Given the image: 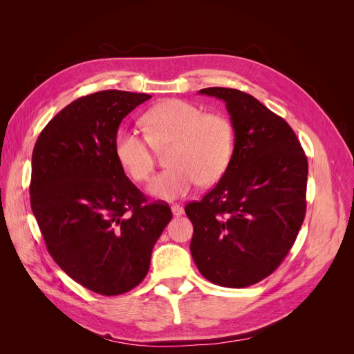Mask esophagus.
I'll use <instances>...</instances> for the list:
<instances>
[{
    "instance_id": "esophagus-1",
    "label": "esophagus",
    "mask_w": 354,
    "mask_h": 354,
    "mask_svg": "<svg viewBox=\"0 0 354 354\" xmlns=\"http://www.w3.org/2000/svg\"><path fill=\"white\" fill-rule=\"evenodd\" d=\"M171 211H173V216H174V217H180L181 214L185 212L183 207L178 205V203H174V205H171Z\"/></svg>"
}]
</instances>
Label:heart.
Wrapping results in <instances>:
<instances>
[{
  "label": "heart",
  "mask_w": 354,
  "mask_h": 354,
  "mask_svg": "<svg viewBox=\"0 0 354 354\" xmlns=\"http://www.w3.org/2000/svg\"><path fill=\"white\" fill-rule=\"evenodd\" d=\"M147 136L124 130L116 136L115 155L136 181H146L155 168V147L171 146L168 169L159 173L149 194L159 199H178L201 185L217 181L233 153V130L226 118L205 113L199 106L171 99L145 115Z\"/></svg>",
  "instance_id": "obj_1"
}]
</instances>
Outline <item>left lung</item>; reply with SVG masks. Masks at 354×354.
I'll use <instances>...</instances> for the list:
<instances>
[{
    "label": "left lung",
    "instance_id": "obj_1",
    "mask_svg": "<svg viewBox=\"0 0 354 354\" xmlns=\"http://www.w3.org/2000/svg\"><path fill=\"white\" fill-rule=\"evenodd\" d=\"M199 94L226 103L234 147L217 186L185 208L194 224L190 252L209 282L245 288L272 274L292 248L306 216L307 158L283 118L251 94Z\"/></svg>",
    "mask_w": 354,
    "mask_h": 354
}]
</instances>
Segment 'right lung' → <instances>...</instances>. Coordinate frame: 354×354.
Returning a JSON list of instances; mask_svg holds the SVG:
<instances>
[{
	"mask_svg": "<svg viewBox=\"0 0 354 354\" xmlns=\"http://www.w3.org/2000/svg\"><path fill=\"white\" fill-rule=\"evenodd\" d=\"M151 99L104 90L80 97L41 131L32 152L30 208L60 269L93 292L120 295L147 274L173 214L147 202L115 155L124 118Z\"/></svg>",
	"mask_w": 354,
	"mask_h": 354,
	"instance_id": "1",
	"label": "right lung"
}]
</instances>
